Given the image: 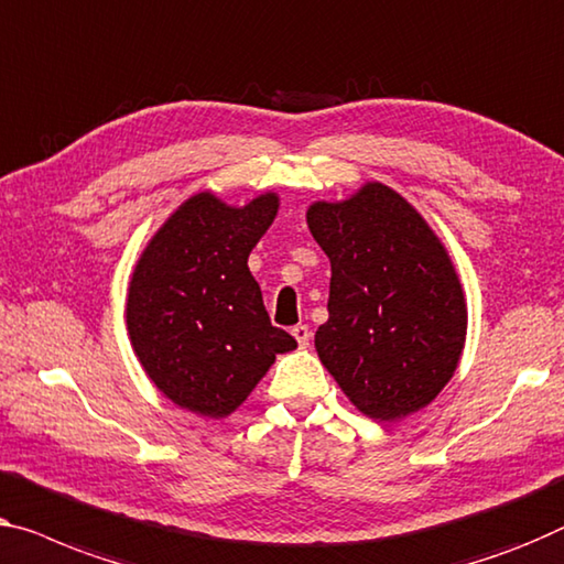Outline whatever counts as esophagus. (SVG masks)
Segmentation results:
<instances>
[{
    "label": "esophagus",
    "mask_w": 564,
    "mask_h": 564,
    "mask_svg": "<svg viewBox=\"0 0 564 564\" xmlns=\"http://www.w3.org/2000/svg\"><path fill=\"white\" fill-rule=\"evenodd\" d=\"M291 334L296 336V341H299V347L301 349H306L308 347V341H311V332H308V326L306 324H296L291 329Z\"/></svg>",
    "instance_id": "obj_1"
}]
</instances>
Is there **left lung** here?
Masks as SVG:
<instances>
[{"instance_id":"obj_1","label":"left lung","mask_w":564,"mask_h":564,"mask_svg":"<svg viewBox=\"0 0 564 564\" xmlns=\"http://www.w3.org/2000/svg\"><path fill=\"white\" fill-rule=\"evenodd\" d=\"M308 230L329 256V318L318 359L359 413L400 420L456 372L468 311L458 273L423 215L382 182L314 202Z\"/></svg>"}]
</instances>
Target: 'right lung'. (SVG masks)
<instances>
[{"mask_svg":"<svg viewBox=\"0 0 564 564\" xmlns=\"http://www.w3.org/2000/svg\"><path fill=\"white\" fill-rule=\"evenodd\" d=\"M275 213V192L242 207L199 192L174 209L133 268L126 301L131 347L159 392L189 413L228 417L275 355L296 349L268 318L248 268Z\"/></svg>","mask_w":564,"mask_h":564,"instance_id":"right-lung-1","label":"right lung"}]
</instances>
